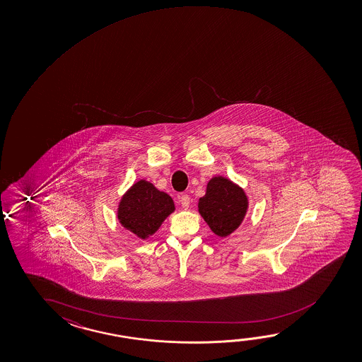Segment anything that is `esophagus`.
Here are the masks:
<instances>
[{"label":"esophagus","mask_w":362,"mask_h":362,"mask_svg":"<svg viewBox=\"0 0 362 362\" xmlns=\"http://www.w3.org/2000/svg\"><path fill=\"white\" fill-rule=\"evenodd\" d=\"M179 202L184 208H188L190 206V197L188 194H182L179 197Z\"/></svg>","instance_id":"esophagus-1"}]
</instances>
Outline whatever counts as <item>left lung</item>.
Masks as SVG:
<instances>
[{
	"label": "left lung",
	"mask_w": 362,
	"mask_h": 362,
	"mask_svg": "<svg viewBox=\"0 0 362 362\" xmlns=\"http://www.w3.org/2000/svg\"><path fill=\"white\" fill-rule=\"evenodd\" d=\"M199 214L211 230L225 238L238 228L247 208V198L238 185L222 178L209 180L206 196L199 199Z\"/></svg>",
	"instance_id": "8db88e82"
}]
</instances>
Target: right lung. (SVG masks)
Segmentation results:
<instances>
[{
  "label": "right lung",
  "instance_id": "add662e5",
  "mask_svg": "<svg viewBox=\"0 0 362 362\" xmlns=\"http://www.w3.org/2000/svg\"><path fill=\"white\" fill-rule=\"evenodd\" d=\"M173 211L170 197L153 184L140 180L119 203V219L124 227L145 238L153 235Z\"/></svg>",
  "mask_w": 362,
  "mask_h": 362
}]
</instances>
